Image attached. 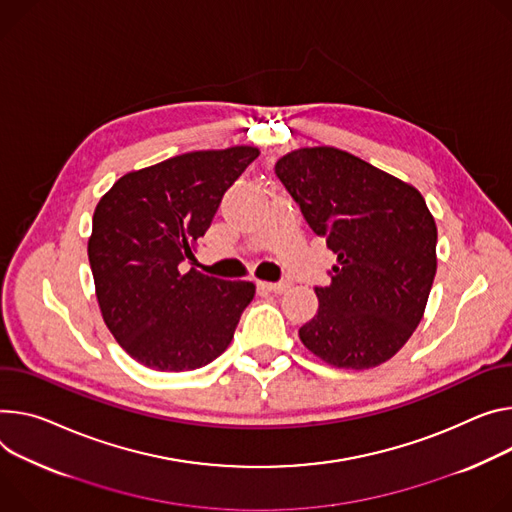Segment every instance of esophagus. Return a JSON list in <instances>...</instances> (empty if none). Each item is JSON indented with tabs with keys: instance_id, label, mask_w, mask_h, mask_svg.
<instances>
[{
	"instance_id": "34e87169",
	"label": "esophagus",
	"mask_w": 512,
	"mask_h": 512,
	"mask_svg": "<svg viewBox=\"0 0 512 512\" xmlns=\"http://www.w3.org/2000/svg\"><path fill=\"white\" fill-rule=\"evenodd\" d=\"M257 288L263 292H271V294H284L290 288V282H257Z\"/></svg>"
}]
</instances>
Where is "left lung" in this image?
I'll return each instance as SVG.
<instances>
[{"mask_svg": "<svg viewBox=\"0 0 512 512\" xmlns=\"http://www.w3.org/2000/svg\"><path fill=\"white\" fill-rule=\"evenodd\" d=\"M275 175L337 255L316 316L298 331L324 363L369 369L394 357L425 314L437 271V224L414 185L335 149L304 147Z\"/></svg>", "mask_w": 512, "mask_h": 512, "instance_id": "1", "label": "left lung"}]
</instances>
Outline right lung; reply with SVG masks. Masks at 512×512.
Wrapping results in <instances>:
<instances>
[{"label":"right lung","instance_id":"obj_1","mask_svg":"<svg viewBox=\"0 0 512 512\" xmlns=\"http://www.w3.org/2000/svg\"><path fill=\"white\" fill-rule=\"evenodd\" d=\"M257 147L192 151L122 175L94 212L87 257L106 327L138 363L192 371L232 341L251 282L181 271L194 259L224 192Z\"/></svg>","mask_w":512,"mask_h":512}]
</instances>
